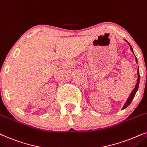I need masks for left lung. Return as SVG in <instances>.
<instances>
[{"label":"left lung","instance_id":"left-lung-1","mask_svg":"<svg viewBox=\"0 0 147 147\" xmlns=\"http://www.w3.org/2000/svg\"><path fill=\"white\" fill-rule=\"evenodd\" d=\"M130 49H131V50H132V52H133V49H132V46H131L130 45ZM133 53H134V52H133ZM136 62H137V59H136ZM137 73H138L137 83L136 84V86H135V88H134V89H133V91H132V93H131V94H130V96H129L128 99H127L126 102V103H125V104H124V107H123V108H122V109H125V108H126V107H128V105L130 104V103L132 102V99H134V96H135V94H136V91H138V86H139V82H140V74H139V69H138V70H137Z\"/></svg>","mask_w":147,"mask_h":147}]
</instances>
